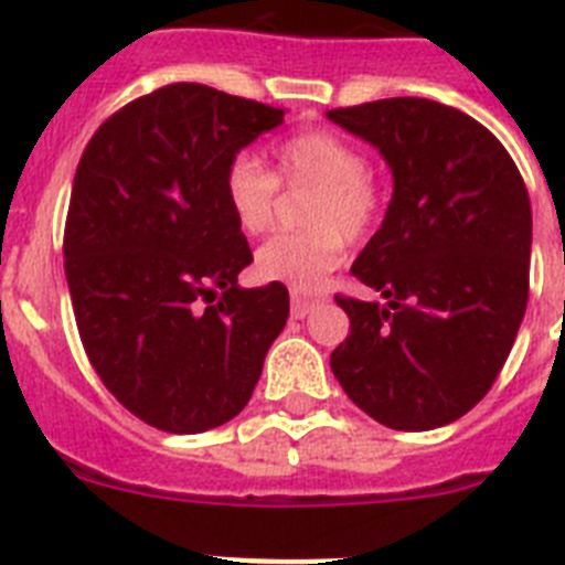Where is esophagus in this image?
<instances>
[{"label": "esophagus", "instance_id": "34e87169", "mask_svg": "<svg viewBox=\"0 0 565 565\" xmlns=\"http://www.w3.org/2000/svg\"><path fill=\"white\" fill-rule=\"evenodd\" d=\"M313 306H319L317 294H299L291 291V317L302 319L313 311Z\"/></svg>", "mask_w": 565, "mask_h": 565}]
</instances>
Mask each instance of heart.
<instances>
[{"mask_svg": "<svg viewBox=\"0 0 565 565\" xmlns=\"http://www.w3.org/2000/svg\"><path fill=\"white\" fill-rule=\"evenodd\" d=\"M277 178L286 186H311L302 203L308 228L277 234L257 248L254 271L308 294L342 263L344 239L371 234L382 214V192L351 141L328 129H302L274 147ZM277 178L252 154H237L223 172V198L246 234L268 232L277 217Z\"/></svg>", "mask_w": 565, "mask_h": 565, "instance_id": "obj_1", "label": "heart"}]
</instances>
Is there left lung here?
<instances>
[{"label": "left lung", "instance_id": "obj_1", "mask_svg": "<svg viewBox=\"0 0 565 565\" xmlns=\"http://www.w3.org/2000/svg\"><path fill=\"white\" fill-rule=\"evenodd\" d=\"M379 149L393 198L351 274L384 302L337 297L351 337L331 371L359 411L393 430H436L501 373L529 299L532 206L495 135L430 98L328 109Z\"/></svg>", "mask_w": 565, "mask_h": 565}]
</instances>
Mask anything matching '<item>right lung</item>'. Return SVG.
Returning a JSON list of instances; mask_svg holds the SVG:
<instances>
[{
    "instance_id": "add662e5",
    "label": "right lung",
    "mask_w": 565,
    "mask_h": 565,
    "mask_svg": "<svg viewBox=\"0 0 565 565\" xmlns=\"http://www.w3.org/2000/svg\"><path fill=\"white\" fill-rule=\"evenodd\" d=\"M282 118L169 84L107 118L78 161L64 228L78 333L107 391L158 430L237 416L286 328V286H237L254 257L223 198L232 158Z\"/></svg>"
}]
</instances>
